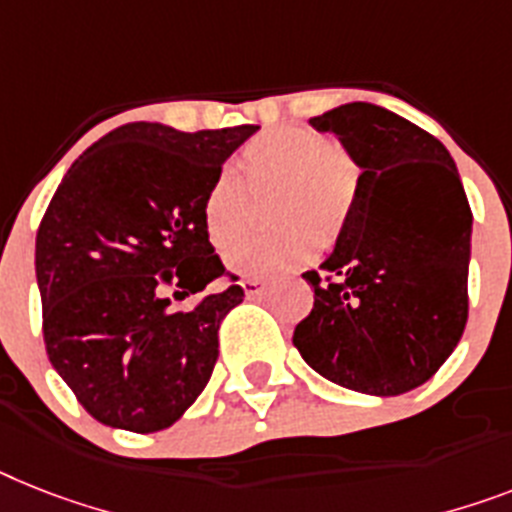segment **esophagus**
<instances>
[{
	"instance_id": "obj_1",
	"label": "esophagus",
	"mask_w": 512,
	"mask_h": 512,
	"mask_svg": "<svg viewBox=\"0 0 512 512\" xmlns=\"http://www.w3.org/2000/svg\"><path fill=\"white\" fill-rule=\"evenodd\" d=\"M240 285H243V290H246V298H256V295H264V290H266V282L253 280V277L243 280Z\"/></svg>"
}]
</instances>
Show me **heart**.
I'll use <instances>...</instances> for the list:
<instances>
[{"instance_id": "heart-1", "label": "heart", "mask_w": 512, "mask_h": 512, "mask_svg": "<svg viewBox=\"0 0 512 512\" xmlns=\"http://www.w3.org/2000/svg\"><path fill=\"white\" fill-rule=\"evenodd\" d=\"M240 175L257 195L275 190V221L287 224L280 233H260L233 241L242 229L250 197L232 170L214 175L201 201L206 235L225 246V264L240 277H277L303 264L316 240L332 243L356 204L358 167L332 138L306 128H274L256 135L240 151Z\"/></svg>"}]
</instances>
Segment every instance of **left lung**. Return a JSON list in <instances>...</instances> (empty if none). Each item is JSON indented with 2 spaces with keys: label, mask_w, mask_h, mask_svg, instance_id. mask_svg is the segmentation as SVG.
<instances>
[{
  "label": "left lung",
  "mask_w": 512,
  "mask_h": 512,
  "mask_svg": "<svg viewBox=\"0 0 512 512\" xmlns=\"http://www.w3.org/2000/svg\"><path fill=\"white\" fill-rule=\"evenodd\" d=\"M361 167L335 251L303 280L314 308L293 345L324 379L403 395L432 379L468 319L471 206L442 143L390 109L353 101L311 117Z\"/></svg>",
  "instance_id": "1"
}]
</instances>
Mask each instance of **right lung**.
<instances>
[{
	"instance_id": "obj_1",
	"label": "right lung",
	"mask_w": 512,
	"mask_h": 512,
	"mask_svg": "<svg viewBox=\"0 0 512 512\" xmlns=\"http://www.w3.org/2000/svg\"><path fill=\"white\" fill-rule=\"evenodd\" d=\"M256 125L222 130L128 122L83 151L36 232V280L49 361L96 421L149 434L204 392L219 324L243 301L227 285L175 311L225 274L201 201ZM238 277H232V282Z\"/></svg>"
}]
</instances>
